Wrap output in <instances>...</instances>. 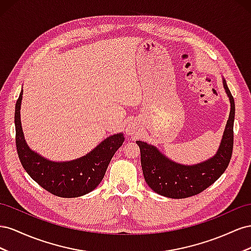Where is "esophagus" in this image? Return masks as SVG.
Listing matches in <instances>:
<instances>
[{
    "label": "esophagus",
    "instance_id": "obj_1",
    "mask_svg": "<svg viewBox=\"0 0 251 251\" xmlns=\"http://www.w3.org/2000/svg\"><path fill=\"white\" fill-rule=\"evenodd\" d=\"M135 130H137V128H135L133 125L129 124V125L127 126V128H126V133L128 135H131V134H133L135 132Z\"/></svg>",
    "mask_w": 251,
    "mask_h": 251
}]
</instances>
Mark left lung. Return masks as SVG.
<instances>
[{"label": "left lung", "mask_w": 251, "mask_h": 251, "mask_svg": "<svg viewBox=\"0 0 251 251\" xmlns=\"http://www.w3.org/2000/svg\"><path fill=\"white\" fill-rule=\"evenodd\" d=\"M223 86L230 102V112L216 154L193 165L170 160L159 149L146 142L137 141L141 151V165L147 185L154 192L171 199H185L199 195L224 174L231 159L233 147L234 100L224 77Z\"/></svg>", "instance_id": "8db88e82"}]
</instances>
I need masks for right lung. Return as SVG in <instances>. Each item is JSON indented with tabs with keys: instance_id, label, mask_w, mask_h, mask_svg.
Listing matches in <instances>:
<instances>
[{
	"instance_id": "1",
	"label": "right lung",
	"mask_w": 251,
	"mask_h": 251,
	"mask_svg": "<svg viewBox=\"0 0 251 251\" xmlns=\"http://www.w3.org/2000/svg\"><path fill=\"white\" fill-rule=\"evenodd\" d=\"M22 99L23 89L16 104L14 124L18 154L26 173L41 187L61 198H77L95 190L103 180L113 154L123 144L124 134L120 132L110 135L78 159L50 161L27 145L21 124Z\"/></svg>"
}]
</instances>
